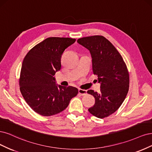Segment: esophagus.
<instances>
[{
	"label": "esophagus",
	"mask_w": 152,
	"mask_h": 152,
	"mask_svg": "<svg viewBox=\"0 0 152 152\" xmlns=\"http://www.w3.org/2000/svg\"><path fill=\"white\" fill-rule=\"evenodd\" d=\"M78 91H79V94L81 95H85L87 94V90H85L79 89V90H78Z\"/></svg>",
	"instance_id": "34e87169"
}]
</instances>
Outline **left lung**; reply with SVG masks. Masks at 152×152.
Instances as JSON below:
<instances>
[{"instance_id":"left-lung-1","label":"left lung","mask_w":152,"mask_h":152,"mask_svg":"<svg viewBox=\"0 0 152 152\" xmlns=\"http://www.w3.org/2000/svg\"><path fill=\"white\" fill-rule=\"evenodd\" d=\"M77 42L90 51L93 71L100 83V93L92 90L87 91L95 99V104L88 111L98 118L108 117L119 108L128 94L129 76L126 64L104 37H83Z\"/></svg>"}]
</instances>
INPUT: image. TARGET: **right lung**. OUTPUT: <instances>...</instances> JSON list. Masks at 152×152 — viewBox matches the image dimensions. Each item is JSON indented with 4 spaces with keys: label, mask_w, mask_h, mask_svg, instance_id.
Returning <instances> with one entry per match:
<instances>
[{
    "label": "right lung",
    "mask_w": 152,
    "mask_h": 152,
    "mask_svg": "<svg viewBox=\"0 0 152 152\" xmlns=\"http://www.w3.org/2000/svg\"><path fill=\"white\" fill-rule=\"evenodd\" d=\"M75 42L76 39L70 38H48L24 57L19 78L20 91L29 106L38 114L50 116L60 113L77 95V88L56 84L53 76L61 68L62 53Z\"/></svg>",
    "instance_id": "obj_1"
}]
</instances>
